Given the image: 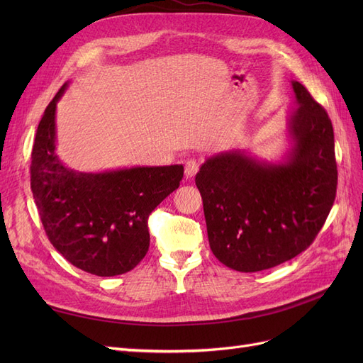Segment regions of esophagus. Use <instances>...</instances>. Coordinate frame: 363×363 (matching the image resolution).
Returning a JSON list of instances; mask_svg holds the SVG:
<instances>
[{"label": "esophagus", "mask_w": 363, "mask_h": 363, "mask_svg": "<svg viewBox=\"0 0 363 363\" xmlns=\"http://www.w3.org/2000/svg\"><path fill=\"white\" fill-rule=\"evenodd\" d=\"M200 169V160L196 159H188L186 160V164H184V175L188 179H192L194 175L199 172Z\"/></svg>", "instance_id": "34e87169"}]
</instances>
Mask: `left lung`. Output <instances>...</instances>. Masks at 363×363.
<instances>
[{
	"instance_id": "left-lung-1",
	"label": "left lung",
	"mask_w": 363,
	"mask_h": 363,
	"mask_svg": "<svg viewBox=\"0 0 363 363\" xmlns=\"http://www.w3.org/2000/svg\"><path fill=\"white\" fill-rule=\"evenodd\" d=\"M298 108L289 119L292 148L281 163L240 151L208 157L199 188L215 257L240 272L298 256L320 233L337 186L332 121L306 87L292 82Z\"/></svg>"
}]
</instances>
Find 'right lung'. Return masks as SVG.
<instances>
[{
    "mask_svg": "<svg viewBox=\"0 0 363 363\" xmlns=\"http://www.w3.org/2000/svg\"><path fill=\"white\" fill-rule=\"evenodd\" d=\"M47 106L31 151V192L52 247L100 277L133 269L150 247L148 216L180 186L183 164L79 172L56 155V104Z\"/></svg>",
    "mask_w": 363,
    "mask_h": 363,
    "instance_id": "obj_1",
    "label": "right lung"
}]
</instances>
